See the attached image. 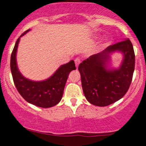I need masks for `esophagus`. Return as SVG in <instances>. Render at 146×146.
<instances>
[{
  "instance_id": "34e87169",
  "label": "esophagus",
  "mask_w": 146,
  "mask_h": 146,
  "mask_svg": "<svg viewBox=\"0 0 146 146\" xmlns=\"http://www.w3.org/2000/svg\"><path fill=\"white\" fill-rule=\"evenodd\" d=\"M74 62H75V65H76V67H78L79 64H80V59H79V58H76L75 59H74Z\"/></svg>"
}]
</instances>
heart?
Here are the masks:
<instances>
[{"instance_id":"b5f03b06","label":"heart","mask_w":146,"mask_h":146,"mask_svg":"<svg viewBox=\"0 0 146 146\" xmlns=\"http://www.w3.org/2000/svg\"><path fill=\"white\" fill-rule=\"evenodd\" d=\"M95 38H98V37L96 36V37H95ZM110 44H111V41H110V40H106V41H105V42H104L103 46H109Z\"/></svg>"}]
</instances>
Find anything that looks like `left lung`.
<instances>
[{
  "instance_id": "1",
  "label": "left lung",
  "mask_w": 146,
  "mask_h": 146,
  "mask_svg": "<svg viewBox=\"0 0 146 146\" xmlns=\"http://www.w3.org/2000/svg\"><path fill=\"white\" fill-rule=\"evenodd\" d=\"M123 56L117 68L111 66V56ZM135 69V54L129 38L110 46L84 60L79 65L82 87L90 103L99 107L111 105L121 99L131 83Z\"/></svg>"
}]
</instances>
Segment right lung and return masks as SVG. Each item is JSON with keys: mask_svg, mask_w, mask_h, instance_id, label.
I'll list each match as a JSON object with an SVG mask.
<instances>
[{"mask_svg": "<svg viewBox=\"0 0 146 146\" xmlns=\"http://www.w3.org/2000/svg\"><path fill=\"white\" fill-rule=\"evenodd\" d=\"M30 29L23 33L16 41L11 56V70L16 89L25 100L43 108H48L57 105L63 96L68 76L76 69L73 60L62 64L51 77L41 81H34L25 77L21 73L17 64V49L21 38Z\"/></svg>", "mask_w": 146, "mask_h": 146, "instance_id": "right-lung-1", "label": "right lung"}]
</instances>
